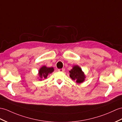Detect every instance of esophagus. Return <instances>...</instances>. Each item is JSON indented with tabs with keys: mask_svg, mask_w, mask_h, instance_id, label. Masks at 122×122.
<instances>
[{
	"mask_svg": "<svg viewBox=\"0 0 122 122\" xmlns=\"http://www.w3.org/2000/svg\"><path fill=\"white\" fill-rule=\"evenodd\" d=\"M58 71H60V72H64L65 71V69L64 68H62V69H58Z\"/></svg>",
	"mask_w": 122,
	"mask_h": 122,
	"instance_id": "1",
	"label": "esophagus"
}]
</instances>
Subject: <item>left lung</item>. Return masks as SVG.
I'll list each match as a JSON object with an SVG mask.
<instances>
[{
	"label": "left lung",
	"mask_w": 122,
	"mask_h": 122,
	"mask_svg": "<svg viewBox=\"0 0 122 122\" xmlns=\"http://www.w3.org/2000/svg\"><path fill=\"white\" fill-rule=\"evenodd\" d=\"M70 77L74 81H76V83H82L84 81V79L85 78L84 73L82 72L81 68L78 66H75L73 67V68L70 71Z\"/></svg>",
	"instance_id": "left-lung-1"
}]
</instances>
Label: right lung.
<instances>
[{
  "instance_id": "right-lung-1",
  "label": "right lung",
  "mask_w": 122,
  "mask_h": 122,
  "mask_svg": "<svg viewBox=\"0 0 122 122\" xmlns=\"http://www.w3.org/2000/svg\"><path fill=\"white\" fill-rule=\"evenodd\" d=\"M53 71H54V68L53 67L49 68L46 66H43L40 68L39 71V75L41 79L43 78L46 79L49 74L53 72Z\"/></svg>"
}]
</instances>
